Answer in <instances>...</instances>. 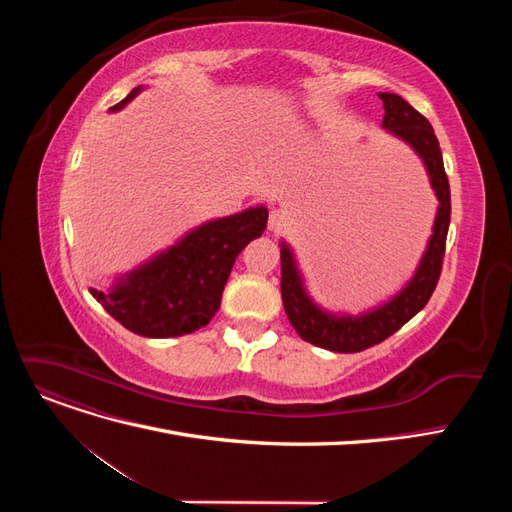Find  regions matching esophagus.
Returning <instances> with one entry per match:
<instances>
[{"mask_svg": "<svg viewBox=\"0 0 512 512\" xmlns=\"http://www.w3.org/2000/svg\"><path fill=\"white\" fill-rule=\"evenodd\" d=\"M284 224H286V215H284V211H280V209H271V211H269V222H267L269 230H280Z\"/></svg>", "mask_w": 512, "mask_h": 512, "instance_id": "1", "label": "esophagus"}]
</instances>
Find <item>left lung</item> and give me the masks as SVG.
<instances>
[{
	"mask_svg": "<svg viewBox=\"0 0 512 512\" xmlns=\"http://www.w3.org/2000/svg\"><path fill=\"white\" fill-rule=\"evenodd\" d=\"M378 96L384 104L382 128L408 143L421 156L440 205L433 222V235L412 280L389 303L361 316H333L309 299L290 247L282 243V301L292 329L305 342L333 352H361L376 346L421 312L438 286L448 224H451V188L431 123L401 96L386 91Z\"/></svg>",
	"mask_w": 512,
	"mask_h": 512,
	"instance_id": "1",
	"label": "left lung"
}]
</instances>
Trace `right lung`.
<instances>
[{
	"label": "right lung",
	"instance_id": "obj_1",
	"mask_svg": "<svg viewBox=\"0 0 512 512\" xmlns=\"http://www.w3.org/2000/svg\"><path fill=\"white\" fill-rule=\"evenodd\" d=\"M132 89L111 111L126 106ZM267 207H252L190 230L145 265L117 277L111 290L89 288L128 331L143 337H179L198 331L220 309L228 275L243 247L267 228Z\"/></svg>",
	"mask_w": 512,
	"mask_h": 512
}]
</instances>
